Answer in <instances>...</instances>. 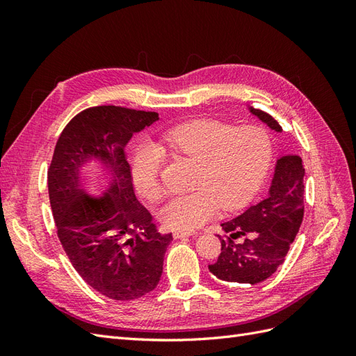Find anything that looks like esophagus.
<instances>
[{"mask_svg": "<svg viewBox=\"0 0 356 356\" xmlns=\"http://www.w3.org/2000/svg\"><path fill=\"white\" fill-rule=\"evenodd\" d=\"M196 232H174V239H182L188 238V236H196Z\"/></svg>", "mask_w": 356, "mask_h": 356, "instance_id": "34e87169", "label": "esophagus"}]
</instances>
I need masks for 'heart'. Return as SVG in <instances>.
<instances>
[{"instance_id":"b5f03b06","label":"heart","mask_w":356,"mask_h":356,"mask_svg":"<svg viewBox=\"0 0 356 356\" xmlns=\"http://www.w3.org/2000/svg\"><path fill=\"white\" fill-rule=\"evenodd\" d=\"M172 152L199 161L196 190L172 196L160 209L165 227L190 232L218 211L238 208L252 197L270 161V138L263 127H233L218 120H193L163 134ZM135 191L145 200L160 197V152L149 143L135 148L129 163Z\"/></svg>"}]
</instances>
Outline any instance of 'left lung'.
I'll return each mask as SVG.
<instances>
[{"instance_id": "left-lung-1", "label": "left lung", "mask_w": 356, "mask_h": 356, "mask_svg": "<svg viewBox=\"0 0 356 356\" xmlns=\"http://www.w3.org/2000/svg\"><path fill=\"white\" fill-rule=\"evenodd\" d=\"M250 113L272 131L282 132L275 118L250 106ZM305 168L300 156L279 157L268 195L238 217L221 224V254L209 272L230 284L255 285L270 277L285 261L303 221Z\"/></svg>"}]
</instances>
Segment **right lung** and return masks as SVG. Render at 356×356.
<instances>
[{"label": "right lung", "instance_id": "1", "mask_svg": "<svg viewBox=\"0 0 356 356\" xmlns=\"http://www.w3.org/2000/svg\"><path fill=\"white\" fill-rule=\"evenodd\" d=\"M157 120V113L115 105L84 110L62 131L47 172L63 250L84 281L113 300L152 293L172 241L138 202L126 160L134 134ZM90 173L107 179L101 197L85 191Z\"/></svg>", "mask_w": 356, "mask_h": 356}]
</instances>
